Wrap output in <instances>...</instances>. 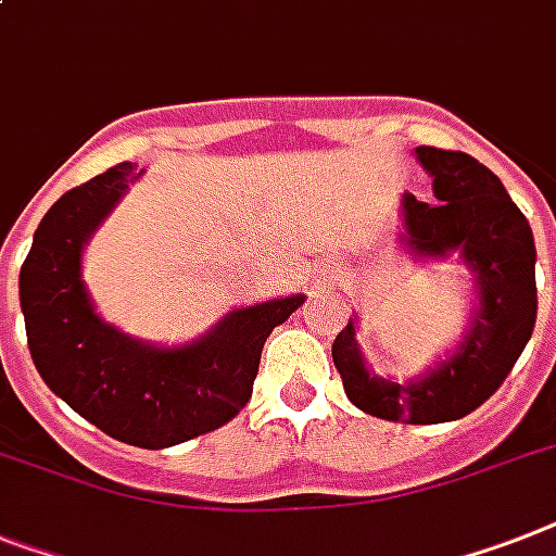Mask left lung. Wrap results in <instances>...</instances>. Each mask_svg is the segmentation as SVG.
<instances>
[{"label": "left lung", "instance_id": "8db88e82", "mask_svg": "<svg viewBox=\"0 0 556 556\" xmlns=\"http://www.w3.org/2000/svg\"><path fill=\"white\" fill-rule=\"evenodd\" d=\"M434 179V202L403 193L400 245L410 260L457 256L473 282L463 340L426 374L400 382L371 371L356 317L337 333L331 356L351 403L371 417L410 426L454 422L489 400L531 340L536 323V248L531 225L482 162L463 151L417 148Z\"/></svg>", "mask_w": 556, "mask_h": 556}]
</instances>
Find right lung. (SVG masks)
Returning a JSON list of instances; mask_svg holds the SVG:
<instances>
[{
	"label": "right lung",
	"mask_w": 556,
	"mask_h": 556,
	"mask_svg": "<svg viewBox=\"0 0 556 556\" xmlns=\"http://www.w3.org/2000/svg\"><path fill=\"white\" fill-rule=\"evenodd\" d=\"M139 176L122 162L53 202L22 263L20 302L45 386L108 437L160 451L245 408L265 340L305 296L233 308L182 345H153L102 319L85 288L83 251Z\"/></svg>",
	"instance_id": "right-lung-1"
}]
</instances>
